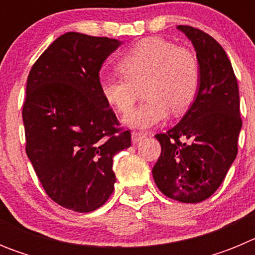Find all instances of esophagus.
Here are the masks:
<instances>
[{
  "label": "esophagus",
  "instance_id": "obj_1",
  "mask_svg": "<svg viewBox=\"0 0 255 255\" xmlns=\"http://www.w3.org/2000/svg\"><path fill=\"white\" fill-rule=\"evenodd\" d=\"M147 136V132L144 131H132L131 132V139H132V143H138L139 140H141L143 138Z\"/></svg>",
  "mask_w": 255,
  "mask_h": 255
}]
</instances>
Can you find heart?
Listing matches in <instances>:
<instances>
[{"instance_id": "1", "label": "heart", "mask_w": 255, "mask_h": 255, "mask_svg": "<svg viewBox=\"0 0 255 255\" xmlns=\"http://www.w3.org/2000/svg\"><path fill=\"white\" fill-rule=\"evenodd\" d=\"M120 74L100 78V89L115 111L125 114L143 89L146 101L128 113L124 124L135 129H149L173 115L185 112L200 85L199 61L194 52L176 47L162 38H147L124 53L117 62Z\"/></svg>"}]
</instances>
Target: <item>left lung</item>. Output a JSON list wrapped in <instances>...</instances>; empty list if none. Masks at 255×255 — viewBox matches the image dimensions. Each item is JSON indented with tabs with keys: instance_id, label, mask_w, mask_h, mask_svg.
Instances as JSON below:
<instances>
[{
	"instance_id": "obj_1",
	"label": "left lung",
	"mask_w": 255,
	"mask_h": 255,
	"mask_svg": "<svg viewBox=\"0 0 255 255\" xmlns=\"http://www.w3.org/2000/svg\"><path fill=\"white\" fill-rule=\"evenodd\" d=\"M177 29L197 51L200 85L181 121L155 134L162 150L152 173L166 197L199 203L220 188L236 158L243 125L240 97L231 62L217 40L193 26Z\"/></svg>"
}]
</instances>
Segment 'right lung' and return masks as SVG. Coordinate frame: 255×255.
<instances>
[{
	"label": "right lung",
	"instance_id": "right-lung-1",
	"mask_svg": "<svg viewBox=\"0 0 255 255\" xmlns=\"http://www.w3.org/2000/svg\"><path fill=\"white\" fill-rule=\"evenodd\" d=\"M121 42L69 31L39 56L22 105L25 150L44 191L71 211L107 202L114 155L131 145L100 89V70Z\"/></svg>",
	"mask_w": 255,
	"mask_h": 255
}]
</instances>
